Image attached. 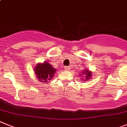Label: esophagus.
<instances>
[{
    "mask_svg": "<svg viewBox=\"0 0 127 127\" xmlns=\"http://www.w3.org/2000/svg\"><path fill=\"white\" fill-rule=\"evenodd\" d=\"M70 67H68V66H66L64 67V70H66V71H68V70H70Z\"/></svg>",
    "mask_w": 127,
    "mask_h": 127,
    "instance_id": "34e87169",
    "label": "esophagus"
}]
</instances>
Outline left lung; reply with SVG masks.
<instances>
[{
  "label": "left lung",
  "mask_w": 127,
  "mask_h": 127,
  "mask_svg": "<svg viewBox=\"0 0 127 127\" xmlns=\"http://www.w3.org/2000/svg\"><path fill=\"white\" fill-rule=\"evenodd\" d=\"M79 77H81L80 79H81V80L83 82L88 81V80H90L91 78V77H92V72L90 70H88V69L85 68L84 70L81 72Z\"/></svg>",
  "instance_id": "1"
}]
</instances>
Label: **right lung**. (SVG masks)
Here are the masks:
<instances>
[{
    "mask_svg": "<svg viewBox=\"0 0 127 127\" xmlns=\"http://www.w3.org/2000/svg\"><path fill=\"white\" fill-rule=\"evenodd\" d=\"M56 69L50 64L48 61H44L41 63H37L34 68L36 78L39 82H49L54 76Z\"/></svg>",
    "mask_w": 127,
    "mask_h": 127,
    "instance_id": "right-lung-1",
    "label": "right lung"
}]
</instances>
